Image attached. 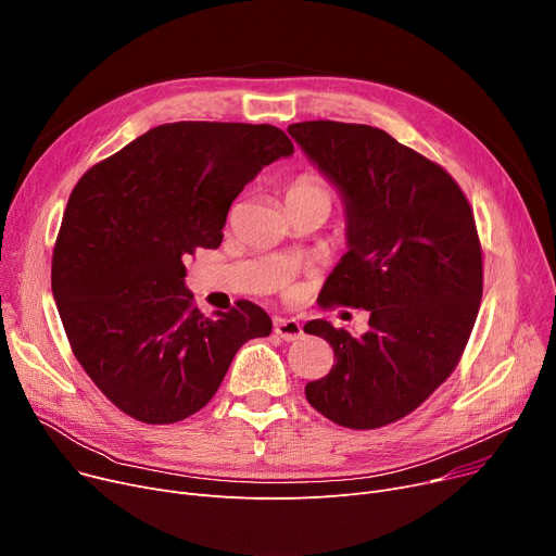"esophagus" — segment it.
<instances>
[{"label":"esophagus","instance_id":"34e87169","mask_svg":"<svg viewBox=\"0 0 556 556\" xmlns=\"http://www.w3.org/2000/svg\"><path fill=\"white\" fill-rule=\"evenodd\" d=\"M275 333L288 342L300 340L304 336L302 325L293 317H275Z\"/></svg>","mask_w":556,"mask_h":556}]
</instances>
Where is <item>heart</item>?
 Returning a JSON list of instances; mask_svg holds the SVG:
<instances>
[{"instance_id": "1", "label": "heart", "mask_w": 556, "mask_h": 556, "mask_svg": "<svg viewBox=\"0 0 556 556\" xmlns=\"http://www.w3.org/2000/svg\"><path fill=\"white\" fill-rule=\"evenodd\" d=\"M300 202H319L331 210L333 189L323 175L302 173L286 187V204H300Z\"/></svg>"}]
</instances>
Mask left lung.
<instances>
[{
	"label": "left lung",
	"mask_w": 556,
	"mask_h": 556,
	"mask_svg": "<svg viewBox=\"0 0 556 556\" xmlns=\"http://www.w3.org/2000/svg\"><path fill=\"white\" fill-rule=\"evenodd\" d=\"M338 187L349 250L329 275L323 306L369 311L354 338L327 319L336 363L306 399L338 426L374 430L410 415L457 367L482 300V248L459 185L381 128L340 122L288 126Z\"/></svg>",
	"instance_id": "left-lung-1"
}]
</instances>
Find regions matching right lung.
<instances>
[{
  "instance_id": "add662e5",
  "label": "right lung",
  "mask_w": 556,
  "mask_h": 556,
  "mask_svg": "<svg viewBox=\"0 0 556 556\" xmlns=\"http://www.w3.org/2000/svg\"><path fill=\"white\" fill-rule=\"evenodd\" d=\"M293 151L270 124H164L74 187L53 245V300L76 361L128 417H191L241 344L270 336L268 313L248 300L200 313L185 261L220 245L233 198Z\"/></svg>"
}]
</instances>
